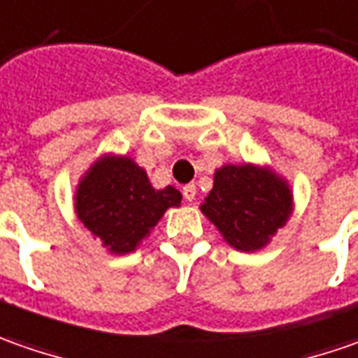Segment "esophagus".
<instances>
[{
  "instance_id": "obj_1",
  "label": "esophagus",
  "mask_w": 358,
  "mask_h": 358,
  "mask_svg": "<svg viewBox=\"0 0 358 358\" xmlns=\"http://www.w3.org/2000/svg\"><path fill=\"white\" fill-rule=\"evenodd\" d=\"M182 196H184L186 202H194V198H196V186L194 184H186L182 188Z\"/></svg>"
}]
</instances>
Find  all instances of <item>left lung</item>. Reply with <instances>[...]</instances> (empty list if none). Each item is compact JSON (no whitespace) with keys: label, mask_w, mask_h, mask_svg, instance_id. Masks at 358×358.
<instances>
[{"label":"left lung","mask_w":358,"mask_h":358,"mask_svg":"<svg viewBox=\"0 0 358 358\" xmlns=\"http://www.w3.org/2000/svg\"><path fill=\"white\" fill-rule=\"evenodd\" d=\"M200 210L234 250L259 252L293 214V192L269 166L226 164Z\"/></svg>","instance_id":"8db88e82"}]
</instances>
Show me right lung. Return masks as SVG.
Listing matches in <instances>:
<instances>
[{
  "instance_id": "obj_1",
  "label": "right lung",
  "mask_w": 358,
  "mask_h": 358,
  "mask_svg": "<svg viewBox=\"0 0 358 358\" xmlns=\"http://www.w3.org/2000/svg\"><path fill=\"white\" fill-rule=\"evenodd\" d=\"M180 203L182 194L174 186L156 190L130 156L96 158L75 190L77 217L115 255L134 252L168 208Z\"/></svg>"
}]
</instances>
